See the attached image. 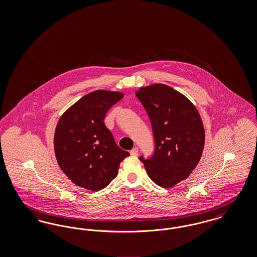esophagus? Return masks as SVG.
<instances>
[{
    "label": "esophagus",
    "instance_id": "34e87169",
    "mask_svg": "<svg viewBox=\"0 0 257 257\" xmlns=\"http://www.w3.org/2000/svg\"><path fill=\"white\" fill-rule=\"evenodd\" d=\"M130 154H131L132 156H138V154H139V148H138V147L133 148V149L130 151Z\"/></svg>",
    "mask_w": 257,
    "mask_h": 257
}]
</instances>
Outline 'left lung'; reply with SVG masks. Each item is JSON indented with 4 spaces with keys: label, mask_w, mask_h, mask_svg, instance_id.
I'll return each mask as SVG.
<instances>
[{
    "label": "left lung",
    "mask_w": 257,
    "mask_h": 257,
    "mask_svg": "<svg viewBox=\"0 0 257 257\" xmlns=\"http://www.w3.org/2000/svg\"><path fill=\"white\" fill-rule=\"evenodd\" d=\"M149 116L155 150L149 159L143 156L149 178L171 188L190 176L201 158L205 132L195 105L182 93L163 84L136 91Z\"/></svg>",
    "instance_id": "8db88e82"
}]
</instances>
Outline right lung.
Masks as SVG:
<instances>
[{"label": "right lung", "mask_w": 257, "mask_h": 257, "mask_svg": "<svg viewBox=\"0 0 257 257\" xmlns=\"http://www.w3.org/2000/svg\"><path fill=\"white\" fill-rule=\"evenodd\" d=\"M124 94L99 89L78 100L61 115L54 136L59 166L77 186L100 191L116 177L129 153L117 147L105 126L107 111Z\"/></svg>", "instance_id": "obj_1"}]
</instances>
